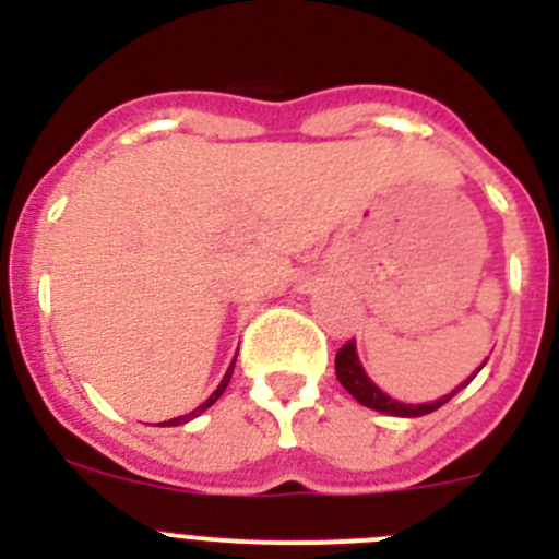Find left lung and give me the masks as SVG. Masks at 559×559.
<instances>
[{"label":"left lung","mask_w":559,"mask_h":559,"mask_svg":"<svg viewBox=\"0 0 559 559\" xmlns=\"http://www.w3.org/2000/svg\"><path fill=\"white\" fill-rule=\"evenodd\" d=\"M484 364H487V360H484ZM478 369L473 372V378L478 374ZM335 374H338L341 386L347 389V392L358 400L360 406L374 408V412H383V414H392V417H423V414L437 412L439 406H445L448 400H451L459 389H464L473 380V378L464 380L462 386L453 389V392L445 394V397L433 400V403H417V406H412V403H397V400L389 397L386 392H380L372 380H369V374L364 372V367H360V360H358V353H355V338L347 341V344H344V347L335 353Z\"/></svg>","instance_id":"left-lung-1"}]
</instances>
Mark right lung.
I'll use <instances>...</instances> for the list:
<instances>
[{
	"label": "right lung",
	"instance_id": "1",
	"mask_svg": "<svg viewBox=\"0 0 559 559\" xmlns=\"http://www.w3.org/2000/svg\"><path fill=\"white\" fill-rule=\"evenodd\" d=\"M235 358H237V355H235ZM231 369H235V364H231V367H229V369H226L224 380H221V383H218V389H215V392H212V394H210V397H206V403H201V406H199V408H195V412L185 414V417L167 419L165 426H181V423H187V419H192V417H199V414H204V412H206V408H210V406H212V403H215V400H218V397H221V394H224V392H226V386H229V380H231Z\"/></svg>",
	"mask_w": 559,
	"mask_h": 559
}]
</instances>
